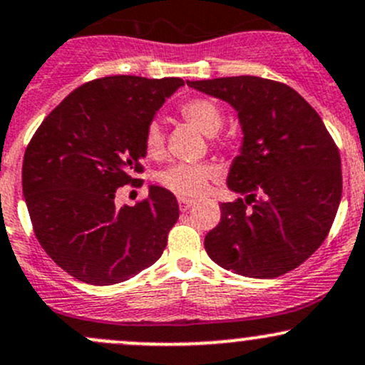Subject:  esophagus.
I'll list each match as a JSON object with an SVG mask.
<instances>
[{
  "label": "esophagus",
  "instance_id": "esophagus-1",
  "mask_svg": "<svg viewBox=\"0 0 365 365\" xmlns=\"http://www.w3.org/2000/svg\"><path fill=\"white\" fill-rule=\"evenodd\" d=\"M178 204H180V210L187 211L192 206V204H194V201H192V199H187V197H180Z\"/></svg>",
  "mask_w": 365,
  "mask_h": 365
}]
</instances>
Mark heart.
I'll return each instance as SVG.
<instances>
[{
    "label": "heart",
    "instance_id": "heart-1",
    "mask_svg": "<svg viewBox=\"0 0 365 365\" xmlns=\"http://www.w3.org/2000/svg\"><path fill=\"white\" fill-rule=\"evenodd\" d=\"M182 115L199 131L213 137L223 124V114L220 107L210 98H194L182 106ZM143 145L149 158H159L164 147V131L159 121H152L145 130ZM211 164H171L158 175L159 183L182 197H197L206 190L207 182L215 176Z\"/></svg>",
    "mask_w": 365,
    "mask_h": 365
}]
</instances>
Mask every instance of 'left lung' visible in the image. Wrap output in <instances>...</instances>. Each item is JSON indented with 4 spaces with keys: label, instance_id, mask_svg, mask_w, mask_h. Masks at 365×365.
I'll return each instance as SVG.
<instances>
[{
    "label": "left lung",
    "instance_id": "1",
    "mask_svg": "<svg viewBox=\"0 0 365 365\" xmlns=\"http://www.w3.org/2000/svg\"><path fill=\"white\" fill-rule=\"evenodd\" d=\"M187 85L227 102L242 131L227 187L246 197L220 204L206 253L244 277L287 274L319 250L338 213L341 159L331 135L310 103L282 83L237 76Z\"/></svg>",
    "mask_w": 365,
    "mask_h": 365
}]
</instances>
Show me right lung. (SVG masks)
<instances>
[{"mask_svg":"<svg viewBox=\"0 0 365 365\" xmlns=\"http://www.w3.org/2000/svg\"><path fill=\"white\" fill-rule=\"evenodd\" d=\"M180 78L109 76L79 86L46 115L27 145L22 192L34 234L67 274L93 286L123 282L154 265L178 220L176 197L115 206V190L140 183L147 126Z\"/></svg>","mask_w":365,"mask_h":365,"instance_id":"obj_1","label":"right lung"}]
</instances>
